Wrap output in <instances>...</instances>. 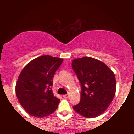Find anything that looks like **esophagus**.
Wrapping results in <instances>:
<instances>
[{"instance_id": "esophagus-1", "label": "esophagus", "mask_w": 134, "mask_h": 134, "mask_svg": "<svg viewBox=\"0 0 134 134\" xmlns=\"http://www.w3.org/2000/svg\"><path fill=\"white\" fill-rule=\"evenodd\" d=\"M63 97H64V98H67L69 97V94H64V95H63Z\"/></svg>"}]
</instances>
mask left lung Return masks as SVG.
<instances>
[{"instance_id": "8db88e82", "label": "left lung", "mask_w": 134, "mask_h": 134, "mask_svg": "<svg viewBox=\"0 0 134 134\" xmlns=\"http://www.w3.org/2000/svg\"><path fill=\"white\" fill-rule=\"evenodd\" d=\"M72 67L81 84L80 101L74 110L87 118L103 113L114 98L115 76L101 61L91 57L72 60Z\"/></svg>"}]
</instances>
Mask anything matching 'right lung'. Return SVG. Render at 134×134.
<instances>
[{
	"instance_id": "1",
	"label": "right lung",
	"mask_w": 134,
	"mask_h": 134,
	"mask_svg": "<svg viewBox=\"0 0 134 134\" xmlns=\"http://www.w3.org/2000/svg\"><path fill=\"white\" fill-rule=\"evenodd\" d=\"M63 59L45 55L28 63L19 76L15 93L22 107L30 115L44 117L52 114L60 100L54 95L51 86L55 72Z\"/></svg>"
}]
</instances>
